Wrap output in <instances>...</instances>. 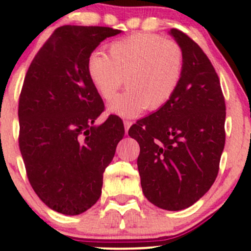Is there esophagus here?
<instances>
[{"label": "esophagus", "mask_w": 251, "mask_h": 251, "mask_svg": "<svg viewBox=\"0 0 251 251\" xmlns=\"http://www.w3.org/2000/svg\"><path fill=\"white\" fill-rule=\"evenodd\" d=\"M132 125V123H131V121H128V120H124V126H125V133L126 135H127V132H128V128H130V126Z\"/></svg>", "instance_id": "34e87169"}]
</instances>
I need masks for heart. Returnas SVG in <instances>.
Masks as SVG:
<instances>
[{"label": "heart", "instance_id": "obj_1", "mask_svg": "<svg viewBox=\"0 0 251 251\" xmlns=\"http://www.w3.org/2000/svg\"><path fill=\"white\" fill-rule=\"evenodd\" d=\"M183 53L176 42L154 34H133L109 45V55L91 53L87 75L105 100L115 97L124 82L127 90L111 100L109 113L133 118L156 110L176 92L183 73Z\"/></svg>", "mask_w": 251, "mask_h": 251}]
</instances>
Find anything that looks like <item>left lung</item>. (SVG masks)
<instances>
[{
	"instance_id": "obj_1",
	"label": "left lung",
	"mask_w": 251,
	"mask_h": 251,
	"mask_svg": "<svg viewBox=\"0 0 251 251\" xmlns=\"http://www.w3.org/2000/svg\"><path fill=\"white\" fill-rule=\"evenodd\" d=\"M169 34L183 53L181 82L171 100L131 126L128 135L140 144L144 197L160 209L178 211L198 201L216 179L226 105L203 50L179 30Z\"/></svg>"
}]
</instances>
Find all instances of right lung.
<instances>
[{"instance_id": "add662e5", "label": "right lung", "mask_w": 251, "mask_h": 251, "mask_svg": "<svg viewBox=\"0 0 251 251\" xmlns=\"http://www.w3.org/2000/svg\"><path fill=\"white\" fill-rule=\"evenodd\" d=\"M121 30L64 25L35 55L19 98V148L35 193L50 209L78 215L100 199L103 173L125 135L87 75L96 47Z\"/></svg>"}]
</instances>
